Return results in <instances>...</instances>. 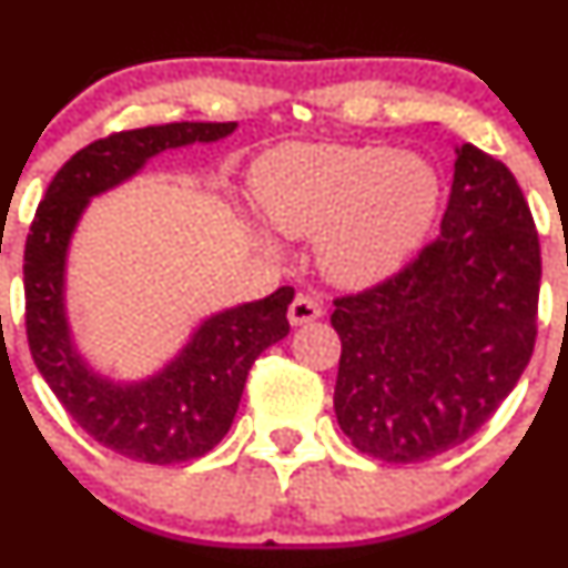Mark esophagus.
Masks as SVG:
<instances>
[{"instance_id": "obj_1", "label": "esophagus", "mask_w": 568, "mask_h": 568, "mask_svg": "<svg viewBox=\"0 0 568 568\" xmlns=\"http://www.w3.org/2000/svg\"><path fill=\"white\" fill-rule=\"evenodd\" d=\"M321 313H324V307H321L318 302L313 300V296L300 294L294 302H291V307H288V321H291V324H294V326H302V324H311V321L321 318Z\"/></svg>"}]
</instances>
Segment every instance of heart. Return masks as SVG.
Instances as JSON below:
<instances>
[{"instance_id":"obj_1","label":"heart","mask_w":568,"mask_h":568,"mask_svg":"<svg viewBox=\"0 0 568 568\" xmlns=\"http://www.w3.org/2000/svg\"><path fill=\"white\" fill-rule=\"evenodd\" d=\"M272 231L316 236L321 272L337 285H374L406 263L439 209V175L426 159L382 145H283L252 175ZM274 250L268 233H257Z\"/></svg>"}]
</instances>
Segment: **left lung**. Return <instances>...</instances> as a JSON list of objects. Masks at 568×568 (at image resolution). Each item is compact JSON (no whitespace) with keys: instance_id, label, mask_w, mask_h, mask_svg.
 Here are the masks:
<instances>
[{"instance_id":"obj_1","label":"left lung","mask_w":568,"mask_h":568,"mask_svg":"<svg viewBox=\"0 0 568 568\" xmlns=\"http://www.w3.org/2000/svg\"><path fill=\"white\" fill-rule=\"evenodd\" d=\"M541 250L517 178L464 142L439 236L385 283L335 300V415L393 464L467 443L536 346Z\"/></svg>"}]
</instances>
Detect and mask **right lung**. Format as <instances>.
<instances>
[{"label":"right lung","mask_w":568,"mask_h":568,"mask_svg":"<svg viewBox=\"0 0 568 568\" xmlns=\"http://www.w3.org/2000/svg\"><path fill=\"white\" fill-rule=\"evenodd\" d=\"M236 123H168L118 131L73 153L40 200L24 250L27 341L32 359L68 415L104 448L134 462L200 459L227 434L244 382L263 348L288 335L294 288L214 313L159 374L112 382L73 346L65 313L71 236L90 197L129 181L148 159L192 142H216Z\"/></svg>","instance_id":"obj_1"}]
</instances>
